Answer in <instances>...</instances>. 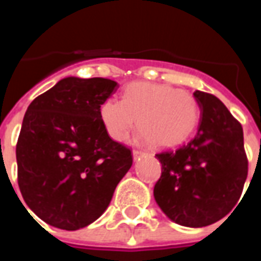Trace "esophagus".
Here are the masks:
<instances>
[{"label":"esophagus","instance_id":"34e87169","mask_svg":"<svg viewBox=\"0 0 261 261\" xmlns=\"http://www.w3.org/2000/svg\"><path fill=\"white\" fill-rule=\"evenodd\" d=\"M139 155H145V151H142V150H134V151H133V157H134V160L138 159Z\"/></svg>","mask_w":261,"mask_h":261}]
</instances>
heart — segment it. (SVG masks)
I'll list each match as a JSON object with an SVG mask.
<instances>
[{
    "label": "heart",
    "instance_id": "obj_1",
    "mask_svg": "<svg viewBox=\"0 0 261 261\" xmlns=\"http://www.w3.org/2000/svg\"><path fill=\"white\" fill-rule=\"evenodd\" d=\"M200 118L194 94L167 84L131 83L123 100L110 97L100 106V119L111 138H127L138 119L143 138L155 147L174 146L186 141Z\"/></svg>",
    "mask_w": 261,
    "mask_h": 261
}]
</instances>
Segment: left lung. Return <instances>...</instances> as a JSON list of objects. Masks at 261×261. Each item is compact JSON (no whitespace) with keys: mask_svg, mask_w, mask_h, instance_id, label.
Returning a JSON list of instances; mask_svg holds the SVG:
<instances>
[{"mask_svg":"<svg viewBox=\"0 0 261 261\" xmlns=\"http://www.w3.org/2000/svg\"><path fill=\"white\" fill-rule=\"evenodd\" d=\"M194 96L200 107L196 135L176 150L155 154L163 172L154 199L173 222L203 227L222 219L237 204L248 160L243 127L225 104L200 90Z\"/></svg>","mask_w":261,"mask_h":261,"instance_id":"obj_1","label":"left lung"}]
</instances>
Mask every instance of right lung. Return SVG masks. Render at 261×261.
<instances>
[{
  "label": "right lung",
  "mask_w": 261,
  "mask_h": 261,
  "mask_svg": "<svg viewBox=\"0 0 261 261\" xmlns=\"http://www.w3.org/2000/svg\"><path fill=\"white\" fill-rule=\"evenodd\" d=\"M118 87L101 77H66L27 108L16 145L18 187L51 226L77 230L94 222L133 165L130 149L112 141L100 119V106Z\"/></svg>",
  "instance_id": "add662e5"
}]
</instances>
